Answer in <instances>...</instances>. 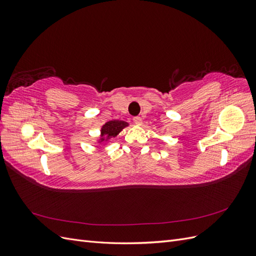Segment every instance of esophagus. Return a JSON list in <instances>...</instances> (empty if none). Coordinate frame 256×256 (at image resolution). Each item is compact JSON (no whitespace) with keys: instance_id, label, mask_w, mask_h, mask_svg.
<instances>
[{"instance_id":"1","label":"esophagus","mask_w":256,"mask_h":256,"mask_svg":"<svg viewBox=\"0 0 256 256\" xmlns=\"http://www.w3.org/2000/svg\"><path fill=\"white\" fill-rule=\"evenodd\" d=\"M134 122L136 124V125L140 126V125H142V118H140V116H136V118H134Z\"/></svg>"}]
</instances>
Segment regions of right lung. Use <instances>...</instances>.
<instances>
[{
	"mask_svg": "<svg viewBox=\"0 0 256 256\" xmlns=\"http://www.w3.org/2000/svg\"><path fill=\"white\" fill-rule=\"evenodd\" d=\"M128 126V122L122 120H110L106 122L102 127V138H100L99 143L102 141H108L111 138H115L120 131Z\"/></svg>",
	"mask_w": 256,
	"mask_h": 256,
	"instance_id": "add662e5",
	"label": "right lung"
}]
</instances>
